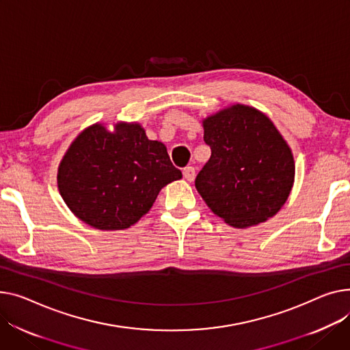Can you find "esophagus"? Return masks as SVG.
Masks as SVG:
<instances>
[{"label": "esophagus", "instance_id": "esophagus-1", "mask_svg": "<svg viewBox=\"0 0 350 350\" xmlns=\"http://www.w3.org/2000/svg\"><path fill=\"white\" fill-rule=\"evenodd\" d=\"M183 176L187 181H193L196 178V169L193 166H187L183 169Z\"/></svg>", "mask_w": 350, "mask_h": 350}]
</instances>
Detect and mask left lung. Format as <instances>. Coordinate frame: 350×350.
I'll use <instances>...</instances> for the list:
<instances>
[{"instance_id": "obj_1", "label": "left lung", "mask_w": 350, "mask_h": 350, "mask_svg": "<svg viewBox=\"0 0 350 350\" xmlns=\"http://www.w3.org/2000/svg\"><path fill=\"white\" fill-rule=\"evenodd\" d=\"M211 157L196 177V189L211 211L235 228L275 215L294 183L290 146L267 116L237 104L202 121Z\"/></svg>"}]
</instances>
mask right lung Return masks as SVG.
Listing matches in <instances>:
<instances>
[{
    "label": "right lung",
    "instance_id": "obj_1",
    "mask_svg": "<svg viewBox=\"0 0 350 350\" xmlns=\"http://www.w3.org/2000/svg\"><path fill=\"white\" fill-rule=\"evenodd\" d=\"M181 172L166 146L148 139L139 124L120 122L109 132L101 124L84 129L70 145L57 170L59 191L72 213L101 230L136 224L159 191Z\"/></svg>",
    "mask_w": 350,
    "mask_h": 350
}]
</instances>
